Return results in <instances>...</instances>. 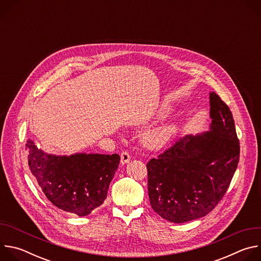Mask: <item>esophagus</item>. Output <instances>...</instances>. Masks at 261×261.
Masks as SVG:
<instances>
[{
    "instance_id": "1",
    "label": "esophagus",
    "mask_w": 261,
    "mask_h": 261,
    "mask_svg": "<svg viewBox=\"0 0 261 261\" xmlns=\"http://www.w3.org/2000/svg\"><path fill=\"white\" fill-rule=\"evenodd\" d=\"M130 155H129V153L128 152H123L122 154H121V163L122 164H126V163H128L129 161H130Z\"/></svg>"
}]
</instances>
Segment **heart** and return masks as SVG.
I'll return each mask as SVG.
<instances>
[{"mask_svg":"<svg viewBox=\"0 0 261 261\" xmlns=\"http://www.w3.org/2000/svg\"><path fill=\"white\" fill-rule=\"evenodd\" d=\"M178 130L179 126L176 123H164L144 132L142 141L147 147L159 148L168 143L176 135Z\"/></svg>","mask_w":261,"mask_h":261,"instance_id":"obj_1","label":"heart"}]
</instances>
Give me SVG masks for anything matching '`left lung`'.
I'll return each mask as SVG.
<instances>
[{
  "instance_id": "obj_1",
  "label": "left lung",
  "mask_w": 261,
  "mask_h": 261,
  "mask_svg": "<svg viewBox=\"0 0 261 261\" xmlns=\"http://www.w3.org/2000/svg\"><path fill=\"white\" fill-rule=\"evenodd\" d=\"M210 130L186 135L146 164L152 208L185 223L206 216L225 195L240 160V141L229 107L210 93Z\"/></svg>"
}]
</instances>
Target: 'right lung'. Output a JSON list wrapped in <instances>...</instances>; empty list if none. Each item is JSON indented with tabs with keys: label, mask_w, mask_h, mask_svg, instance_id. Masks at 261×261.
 <instances>
[{
	"label": "right lung",
	"mask_w": 261,
	"mask_h": 261,
	"mask_svg": "<svg viewBox=\"0 0 261 261\" xmlns=\"http://www.w3.org/2000/svg\"><path fill=\"white\" fill-rule=\"evenodd\" d=\"M25 148L30 170L47 199L60 210L80 217L104 202L121 159L118 154L51 155L31 139Z\"/></svg>",
	"instance_id": "obj_1"
}]
</instances>
